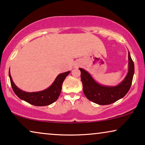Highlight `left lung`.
Instances as JSON below:
<instances>
[{"mask_svg":"<svg viewBox=\"0 0 145 145\" xmlns=\"http://www.w3.org/2000/svg\"><path fill=\"white\" fill-rule=\"evenodd\" d=\"M128 72L123 80L116 86L101 84L94 80L90 73L84 69L80 71L83 92L91 102L99 105H108L123 98L129 90L135 72L134 63L128 51Z\"/></svg>","mask_w":145,"mask_h":145,"instance_id":"left-lung-1","label":"left lung"}]
</instances>
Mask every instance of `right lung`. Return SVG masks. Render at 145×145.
I'll return each mask as SVG.
<instances>
[{"label": "right lung", "instance_id": "right-lung-1", "mask_svg": "<svg viewBox=\"0 0 145 145\" xmlns=\"http://www.w3.org/2000/svg\"><path fill=\"white\" fill-rule=\"evenodd\" d=\"M71 71L61 73L55 79L54 82L45 90L34 92H27L22 90L13 82L9 71V77L14 92L20 99L36 106H49L58 99L61 94L63 82Z\"/></svg>", "mask_w": 145, "mask_h": 145}]
</instances>
